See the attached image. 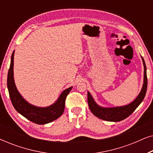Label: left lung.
<instances>
[{
	"label": "left lung",
	"mask_w": 153,
	"mask_h": 153,
	"mask_svg": "<svg viewBox=\"0 0 153 153\" xmlns=\"http://www.w3.org/2000/svg\"><path fill=\"white\" fill-rule=\"evenodd\" d=\"M141 58L144 67L143 87H142L141 91L137 97L130 104L123 106H117V107H102L96 103L91 93L88 91V103L89 108L91 112L95 116L104 120L111 121V122H119V121L124 120L129 116H130L141 103L146 96L148 85L146 63L143 57H141Z\"/></svg>",
	"instance_id": "obj_1"
}]
</instances>
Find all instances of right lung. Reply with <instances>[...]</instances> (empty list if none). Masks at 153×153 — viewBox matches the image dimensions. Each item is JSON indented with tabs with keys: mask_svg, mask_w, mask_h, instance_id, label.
I'll list each match as a JSON object with an SVG mask.
<instances>
[{
	"mask_svg": "<svg viewBox=\"0 0 153 153\" xmlns=\"http://www.w3.org/2000/svg\"><path fill=\"white\" fill-rule=\"evenodd\" d=\"M14 55L11 56V62L7 74V88L12 105L16 111L31 122L38 125H45L56 120L62 114L65 109L66 97L72 87L62 91L55 103L47 107H38L28 103L19 93L14 80Z\"/></svg>",
	"mask_w": 153,
	"mask_h": 153,
	"instance_id": "right-lung-1",
	"label": "right lung"
}]
</instances>
